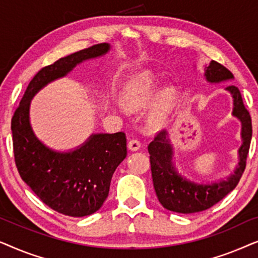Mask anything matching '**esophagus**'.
<instances>
[{
    "mask_svg": "<svg viewBox=\"0 0 258 258\" xmlns=\"http://www.w3.org/2000/svg\"><path fill=\"white\" fill-rule=\"evenodd\" d=\"M128 148L132 151H137L140 150L141 148V142L139 140H130L129 143H128Z\"/></svg>",
    "mask_w": 258,
    "mask_h": 258,
    "instance_id": "esophagus-1",
    "label": "esophagus"
}]
</instances>
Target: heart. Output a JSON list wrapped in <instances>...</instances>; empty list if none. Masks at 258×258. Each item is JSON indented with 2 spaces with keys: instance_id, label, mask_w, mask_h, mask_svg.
<instances>
[{
  "instance_id": "heart-1",
  "label": "heart",
  "mask_w": 258,
  "mask_h": 258,
  "mask_svg": "<svg viewBox=\"0 0 258 258\" xmlns=\"http://www.w3.org/2000/svg\"><path fill=\"white\" fill-rule=\"evenodd\" d=\"M158 89L160 81L157 77L149 72H143L130 80L122 90L123 103L132 110H141L154 100L150 109L149 124L155 129L165 124L178 98L175 88H164L157 94Z\"/></svg>"
}]
</instances>
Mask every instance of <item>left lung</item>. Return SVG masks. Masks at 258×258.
<instances>
[{"mask_svg": "<svg viewBox=\"0 0 258 258\" xmlns=\"http://www.w3.org/2000/svg\"><path fill=\"white\" fill-rule=\"evenodd\" d=\"M204 77L209 83H221L231 81L234 75L220 63L211 61L204 67ZM225 90L231 95L234 101L232 116L239 119L242 124L238 164L227 178L211 183H197L182 176L175 168L172 161L174 147L165 130L158 134L148 146L155 191L160 203L167 210L179 214H194L209 209L232 191L242 177L252 135L251 117L243 104L238 88L228 86Z\"/></svg>", "mask_w": 258, "mask_h": 258, "instance_id": "left-lung-1", "label": "left lung"}]
</instances>
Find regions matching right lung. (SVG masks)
Instances as JSON below:
<instances>
[{"label":"right lung","mask_w":258,"mask_h":258,"mask_svg":"<svg viewBox=\"0 0 258 258\" xmlns=\"http://www.w3.org/2000/svg\"><path fill=\"white\" fill-rule=\"evenodd\" d=\"M109 50L110 44H95L42 68L28 84L12 118L14 156L21 178L42 202L67 216H88L103 206L112 174L126 156L125 134H93L76 149L56 151L34 134L30 102L48 83Z\"/></svg>","instance_id":"right-lung-1"}]
</instances>
